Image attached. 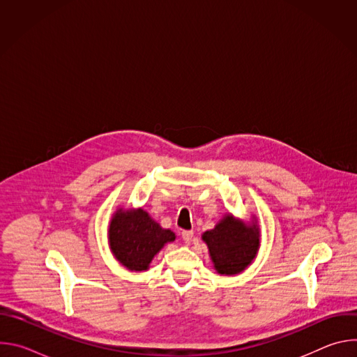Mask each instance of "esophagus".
Returning <instances> with one entry per match:
<instances>
[{"instance_id":"obj_1","label":"esophagus","mask_w":357,"mask_h":357,"mask_svg":"<svg viewBox=\"0 0 357 357\" xmlns=\"http://www.w3.org/2000/svg\"><path fill=\"white\" fill-rule=\"evenodd\" d=\"M192 237H193V231H190V230H183L182 231V238L186 244H189L192 241Z\"/></svg>"}]
</instances>
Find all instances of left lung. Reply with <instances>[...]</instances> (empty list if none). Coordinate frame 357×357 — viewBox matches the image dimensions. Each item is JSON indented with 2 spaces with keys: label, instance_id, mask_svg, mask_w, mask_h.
Segmentation results:
<instances>
[{
  "label": "left lung",
  "instance_id": "1",
  "mask_svg": "<svg viewBox=\"0 0 357 357\" xmlns=\"http://www.w3.org/2000/svg\"><path fill=\"white\" fill-rule=\"evenodd\" d=\"M219 274H238L256 257L260 233L256 225L244 226L227 215L215 229L203 233Z\"/></svg>",
  "mask_w": 357,
  "mask_h": 357
}]
</instances>
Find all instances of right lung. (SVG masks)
<instances>
[{
	"mask_svg": "<svg viewBox=\"0 0 357 357\" xmlns=\"http://www.w3.org/2000/svg\"><path fill=\"white\" fill-rule=\"evenodd\" d=\"M175 233L162 229L142 209L119 211L112 219L109 241L114 257L131 271H144L164 247L174 241Z\"/></svg>",
	"mask_w": 357,
	"mask_h": 357,
	"instance_id": "add662e5",
	"label": "right lung"
}]
</instances>
